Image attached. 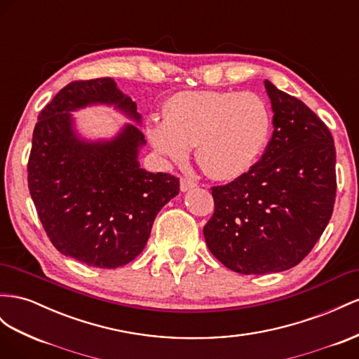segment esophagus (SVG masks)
I'll use <instances>...</instances> for the list:
<instances>
[{
    "label": "esophagus",
    "mask_w": 359,
    "mask_h": 359,
    "mask_svg": "<svg viewBox=\"0 0 359 359\" xmlns=\"http://www.w3.org/2000/svg\"><path fill=\"white\" fill-rule=\"evenodd\" d=\"M193 187H196V181H193L190 178H181V181H180L181 191H189Z\"/></svg>",
    "instance_id": "1"
}]
</instances>
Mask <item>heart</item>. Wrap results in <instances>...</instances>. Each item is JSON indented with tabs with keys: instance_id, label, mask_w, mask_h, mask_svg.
Masks as SVG:
<instances>
[{
	"instance_id": "heart-1",
	"label": "heart",
	"mask_w": 359,
	"mask_h": 359,
	"mask_svg": "<svg viewBox=\"0 0 359 359\" xmlns=\"http://www.w3.org/2000/svg\"><path fill=\"white\" fill-rule=\"evenodd\" d=\"M270 133L266 104L254 93L180 92L164 107L163 121L148 123V137L161 156L196 160L211 178L234 180L258 158Z\"/></svg>"
}]
</instances>
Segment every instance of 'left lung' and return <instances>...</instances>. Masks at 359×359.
<instances>
[{"label": "left lung", "instance_id": "1", "mask_svg": "<svg viewBox=\"0 0 359 359\" xmlns=\"http://www.w3.org/2000/svg\"><path fill=\"white\" fill-rule=\"evenodd\" d=\"M264 86L272 139L249 172L211 189L215 212L203 226L211 254L243 275L297 266L329 224L337 191L331 131L302 101Z\"/></svg>", "mask_w": 359, "mask_h": 359}]
</instances>
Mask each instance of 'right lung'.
<instances>
[{
    "label": "right lung",
    "mask_w": 359,
    "mask_h": 359,
    "mask_svg": "<svg viewBox=\"0 0 359 359\" xmlns=\"http://www.w3.org/2000/svg\"><path fill=\"white\" fill-rule=\"evenodd\" d=\"M113 105L140 123L113 79L72 81L37 116L28 189L46 236L60 254L100 269L128 264L147 246L154 219L180 193V180L140 168L143 133L127 123L110 140H86L71 111Z\"/></svg>",
    "instance_id": "1"
}]
</instances>
